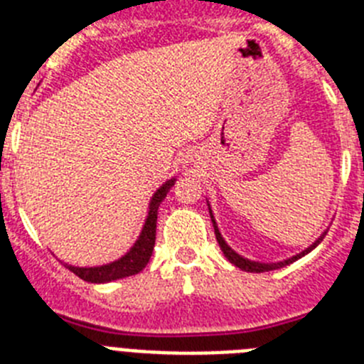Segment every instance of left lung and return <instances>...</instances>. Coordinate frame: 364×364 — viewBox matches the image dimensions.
I'll list each match as a JSON object with an SVG mask.
<instances>
[{"mask_svg":"<svg viewBox=\"0 0 364 364\" xmlns=\"http://www.w3.org/2000/svg\"><path fill=\"white\" fill-rule=\"evenodd\" d=\"M210 213H211V211H210ZM211 222H213L215 235H217V242H218V246H220L222 253H224V255H226V259L230 260L231 264H235V266H237V268L244 269V272H253V273H264V272H272V269H277V268H282V266H286V264H290V262H294V260L301 259L302 255H306L308 252H311V250H314V247L317 246V244H319L321 240H323V237H324V235H323V237H321L319 240H315V242L311 244V246L308 247V250H304V252H302V253H299V255L291 257V259L284 260V262H277V264H260V262H253V260L242 259V257H240L239 253H235L233 250H231V247L228 246L226 242H224V239H222V237H220V233H218V228H217V224H215V218H213V215H211Z\"/></svg>","mask_w":364,"mask_h":364,"instance_id":"8db88e82","label":"left lung"}]
</instances>
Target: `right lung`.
I'll use <instances>...</instances> for the list:
<instances>
[{"mask_svg": "<svg viewBox=\"0 0 364 364\" xmlns=\"http://www.w3.org/2000/svg\"><path fill=\"white\" fill-rule=\"evenodd\" d=\"M173 184H175V180H167L166 184L153 195V200H151L149 205V215H147V220L144 224L142 235H140V239L131 247L127 255L114 260L111 264L96 266V268H74V266H67V268L74 275H78L80 279H83V281L98 282V284L100 282H111L117 281V279L131 277V275H136V273L142 272L147 266V262H149L151 253H153L154 247V239H156V215H159V205L166 198L167 191L171 189Z\"/></svg>", "mask_w": 364, "mask_h": 364, "instance_id": "obj_1", "label": "right lung"}]
</instances>
